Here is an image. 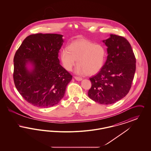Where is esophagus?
<instances>
[{"label": "esophagus", "mask_w": 151, "mask_h": 151, "mask_svg": "<svg viewBox=\"0 0 151 151\" xmlns=\"http://www.w3.org/2000/svg\"><path fill=\"white\" fill-rule=\"evenodd\" d=\"M74 78H75V79H76V80H78V81H81V80H82V78H81L78 77V76H74Z\"/></svg>", "instance_id": "1"}]
</instances>
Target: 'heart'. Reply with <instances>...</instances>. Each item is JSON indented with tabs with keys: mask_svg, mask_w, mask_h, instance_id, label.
<instances>
[{
	"mask_svg": "<svg viewBox=\"0 0 151 151\" xmlns=\"http://www.w3.org/2000/svg\"><path fill=\"white\" fill-rule=\"evenodd\" d=\"M106 51L104 46L86 39H80L71 43L60 52V59L65 68L71 71L77 60L75 72L79 75H94L104 66Z\"/></svg>",
	"mask_w": 151,
	"mask_h": 151,
	"instance_id": "heart-1",
	"label": "heart"
}]
</instances>
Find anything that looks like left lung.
Masks as SVG:
<instances>
[{
    "label": "left lung",
    "instance_id": "8db88e82",
    "mask_svg": "<svg viewBox=\"0 0 151 151\" xmlns=\"http://www.w3.org/2000/svg\"><path fill=\"white\" fill-rule=\"evenodd\" d=\"M108 47L106 62L90 78V99L101 104L115 103L129 92L136 70V58L129 42L123 37L110 35L103 41Z\"/></svg>",
    "mask_w": 151,
    "mask_h": 151
}]
</instances>
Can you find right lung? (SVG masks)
I'll return each mask as SVG.
<instances>
[{
  "mask_svg": "<svg viewBox=\"0 0 151 151\" xmlns=\"http://www.w3.org/2000/svg\"><path fill=\"white\" fill-rule=\"evenodd\" d=\"M62 37L58 34L29 35L15 53L14 85L24 99L33 106L49 108L58 104L72 79L59 63ZM29 63L33 67L31 70L26 66Z\"/></svg>",
  "mask_w": 151,
  "mask_h": 151,
  "instance_id": "right-lung-1",
  "label": "right lung"
}]
</instances>
